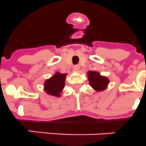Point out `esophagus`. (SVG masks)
I'll return each mask as SVG.
<instances>
[{
    "mask_svg": "<svg viewBox=\"0 0 146 146\" xmlns=\"http://www.w3.org/2000/svg\"><path fill=\"white\" fill-rule=\"evenodd\" d=\"M79 68H80V65L79 64H76V65L73 66V69L75 70H79Z\"/></svg>",
    "mask_w": 146,
    "mask_h": 146,
    "instance_id": "obj_1",
    "label": "esophagus"
}]
</instances>
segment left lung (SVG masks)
Instances as JSON below:
<instances>
[{
  "label": "left lung",
  "mask_w": 146,
  "mask_h": 146,
  "mask_svg": "<svg viewBox=\"0 0 146 146\" xmlns=\"http://www.w3.org/2000/svg\"><path fill=\"white\" fill-rule=\"evenodd\" d=\"M90 85L97 91L105 90L107 88L109 81L107 78L102 76L96 71H89L88 73Z\"/></svg>",
  "instance_id": "left-lung-1"
}]
</instances>
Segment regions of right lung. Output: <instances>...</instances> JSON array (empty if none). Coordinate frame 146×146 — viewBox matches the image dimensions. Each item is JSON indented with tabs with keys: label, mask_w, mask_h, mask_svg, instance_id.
Instances as JSON below:
<instances>
[{
	"label": "right lung",
	"mask_w": 146,
	"mask_h": 146,
	"mask_svg": "<svg viewBox=\"0 0 146 146\" xmlns=\"http://www.w3.org/2000/svg\"><path fill=\"white\" fill-rule=\"evenodd\" d=\"M66 76L67 74L56 73L50 79H47L44 84V89L46 94L52 96H60L59 93H61L64 88Z\"/></svg>",
	"instance_id": "1"
}]
</instances>
